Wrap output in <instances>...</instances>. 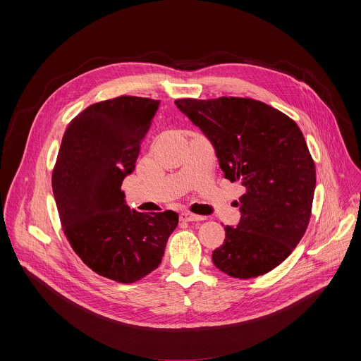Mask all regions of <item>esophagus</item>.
I'll return each mask as SVG.
<instances>
[{"label": "esophagus", "instance_id": "1", "mask_svg": "<svg viewBox=\"0 0 361 361\" xmlns=\"http://www.w3.org/2000/svg\"><path fill=\"white\" fill-rule=\"evenodd\" d=\"M180 220H181V221H201V220H204V217L195 216V214H192V213L185 212V213H181V214H180Z\"/></svg>", "mask_w": 361, "mask_h": 361}]
</instances>
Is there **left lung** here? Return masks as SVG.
I'll list each match as a JSON object with an SVG mask.
<instances>
[{
  "instance_id": "left-lung-1",
  "label": "left lung",
  "mask_w": 361,
  "mask_h": 361,
  "mask_svg": "<svg viewBox=\"0 0 361 361\" xmlns=\"http://www.w3.org/2000/svg\"><path fill=\"white\" fill-rule=\"evenodd\" d=\"M176 106L212 141L224 177L245 187L240 223L224 228L214 266L243 280L271 271L293 252L312 216L316 166L301 130L252 98H180Z\"/></svg>"
}]
</instances>
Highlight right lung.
<instances>
[{
	"label": "right lung",
	"instance_id": "1",
	"mask_svg": "<svg viewBox=\"0 0 361 361\" xmlns=\"http://www.w3.org/2000/svg\"><path fill=\"white\" fill-rule=\"evenodd\" d=\"M159 99L121 95L95 102L68 124L53 170L63 231L101 277L135 283L156 270L178 214L131 212L121 184L131 174Z\"/></svg>",
	"mask_w": 361,
	"mask_h": 361
}]
</instances>
